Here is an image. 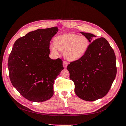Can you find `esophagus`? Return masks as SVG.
I'll list each match as a JSON object with an SVG mask.
<instances>
[{
  "instance_id": "34e87169",
  "label": "esophagus",
  "mask_w": 126,
  "mask_h": 126,
  "mask_svg": "<svg viewBox=\"0 0 126 126\" xmlns=\"http://www.w3.org/2000/svg\"><path fill=\"white\" fill-rule=\"evenodd\" d=\"M68 64V63L66 61H63V66L64 68H67Z\"/></svg>"
}]
</instances>
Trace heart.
<instances>
[{
    "label": "heart",
    "instance_id": "obj_1",
    "mask_svg": "<svg viewBox=\"0 0 126 126\" xmlns=\"http://www.w3.org/2000/svg\"><path fill=\"white\" fill-rule=\"evenodd\" d=\"M55 43L50 45V49L54 54L59 50L63 51L65 58L75 61L85 55L89 46V41L86 37L75 33H66L55 38Z\"/></svg>",
    "mask_w": 126,
    "mask_h": 126
}]
</instances>
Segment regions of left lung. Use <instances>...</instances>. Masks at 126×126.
Returning <instances> with one entry per match:
<instances>
[{"label": "left lung", "mask_w": 126, "mask_h": 126, "mask_svg": "<svg viewBox=\"0 0 126 126\" xmlns=\"http://www.w3.org/2000/svg\"><path fill=\"white\" fill-rule=\"evenodd\" d=\"M91 42L93 34L80 32ZM75 92L82 100L94 101L105 96L117 74L116 56L108 41L103 37L89 44L85 55L67 66Z\"/></svg>", "instance_id": "obj_1"}]
</instances>
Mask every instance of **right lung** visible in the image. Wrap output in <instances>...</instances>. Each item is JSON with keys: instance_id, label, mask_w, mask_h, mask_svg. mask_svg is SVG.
<instances>
[{"instance_id": "add662e5", "label": "right lung", "mask_w": 126, "mask_h": 126, "mask_svg": "<svg viewBox=\"0 0 126 126\" xmlns=\"http://www.w3.org/2000/svg\"><path fill=\"white\" fill-rule=\"evenodd\" d=\"M57 27L38 29L18 39L9 56L10 81L22 96L33 102H43L54 94V85L64 68L63 60L49 58L51 39Z\"/></svg>"}]
</instances>
